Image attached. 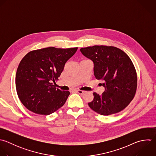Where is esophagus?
<instances>
[{
    "label": "esophagus",
    "mask_w": 156,
    "mask_h": 156,
    "mask_svg": "<svg viewBox=\"0 0 156 156\" xmlns=\"http://www.w3.org/2000/svg\"><path fill=\"white\" fill-rule=\"evenodd\" d=\"M76 92H78L80 94H83L85 92V91H83V90H76Z\"/></svg>",
    "instance_id": "1"
}]
</instances>
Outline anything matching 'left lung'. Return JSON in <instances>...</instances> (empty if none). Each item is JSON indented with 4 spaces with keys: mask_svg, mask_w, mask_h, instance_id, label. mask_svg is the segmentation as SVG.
I'll return each mask as SVG.
<instances>
[{
    "mask_svg": "<svg viewBox=\"0 0 156 156\" xmlns=\"http://www.w3.org/2000/svg\"><path fill=\"white\" fill-rule=\"evenodd\" d=\"M80 51L93 61L95 77L103 81L105 88L101 95L94 92V100L89 106L103 115L123 110L134 98L137 86L136 70L130 58L113 46L94 45Z\"/></svg>",
    "mask_w": 156,
    "mask_h": 156,
    "instance_id": "1",
    "label": "left lung"
}]
</instances>
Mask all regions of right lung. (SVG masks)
I'll return each mask as SVG.
<instances>
[{"label":"right lung","mask_w":156,"mask_h":156,"mask_svg":"<svg viewBox=\"0 0 156 156\" xmlns=\"http://www.w3.org/2000/svg\"><path fill=\"white\" fill-rule=\"evenodd\" d=\"M77 49L50 47L31 51L22 58L16 74V88L27 109L47 115L65 104L69 91L56 89L52 81L58 80L66 62Z\"/></svg>","instance_id":"1"}]
</instances>
